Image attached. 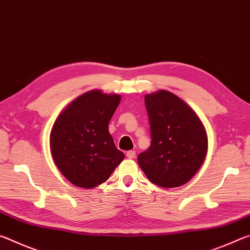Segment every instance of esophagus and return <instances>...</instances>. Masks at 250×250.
Here are the masks:
<instances>
[{
	"label": "esophagus",
	"mask_w": 250,
	"mask_h": 250,
	"mask_svg": "<svg viewBox=\"0 0 250 250\" xmlns=\"http://www.w3.org/2000/svg\"><path fill=\"white\" fill-rule=\"evenodd\" d=\"M134 156H135V151H133V150H130V151L126 152V158H129V159H133Z\"/></svg>",
	"instance_id": "1"
}]
</instances>
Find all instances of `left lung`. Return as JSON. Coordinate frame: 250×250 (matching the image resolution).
<instances>
[{
    "mask_svg": "<svg viewBox=\"0 0 250 250\" xmlns=\"http://www.w3.org/2000/svg\"><path fill=\"white\" fill-rule=\"evenodd\" d=\"M151 146L138 155L147 179L161 188H177L204 163L208 147L205 126L196 112L176 95L158 90L145 97Z\"/></svg>",
    "mask_w": 250,
    "mask_h": 250,
    "instance_id": "8db88e82",
    "label": "left lung"
}]
</instances>
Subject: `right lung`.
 <instances>
[{
  "label": "right lung",
  "instance_id": "obj_1",
  "mask_svg": "<svg viewBox=\"0 0 250 250\" xmlns=\"http://www.w3.org/2000/svg\"><path fill=\"white\" fill-rule=\"evenodd\" d=\"M121 96L95 89L67 105L49 135L50 153L58 170L71 184L94 188L107 181L124 161L108 125Z\"/></svg>",
  "mask_w": 250,
  "mask_h": 250
}]
</instances>
